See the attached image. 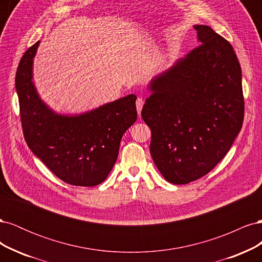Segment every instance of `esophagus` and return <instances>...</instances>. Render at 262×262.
<instances>
[{
	"label": "esophagus",
	"mask_w": 262,
	"mask_h": 262,
	"mask_svg": "<svg viewBox=\"0 0 262 262\" xmlns=\"http://www.w3.org/2000/svg\"><path fill=\"white\" fill-rule=\"evenodd\" d=\"M136 105H137V110H138V114H139V116L141 117V110H142V108H143V105H144V99L142 98V97H139V98L137 99Z\"/></svg>",
	"instance_id": "obj_1"
}]
</instances>
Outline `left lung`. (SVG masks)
Returning <instances> with one entry per match:
<instances>
[{
  "label": "left lung",
  "instance_id": "obj_1",
  "mask_svg": "<svg viewBox=\"0 0 262 262\" xmlns=\"http://www.w3.org/2000/svg\"><path fill=\"white\" fill-rule=\"evenodd\" d=\"M194 29L200 45L150 82L141 113L156 167L175 185L215 167L244 121L242 69L232 45L209 26Z\"/></svg>",
  "mask_w": 262,
  "mask_h": 262
}]
</instances>
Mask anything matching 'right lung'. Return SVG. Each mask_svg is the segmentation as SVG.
Masks as SVG:
<instances>
[{
	"label": "right lung",
	"instance_id": "right-lung-1",
	"mask_svg": "<svg viewBox=\"0 0 262 262\" xmlns=\"http://www.w3.org/2000/svg\"><path fill=\"white\" fill-rule=\"evenodd\" d=\"M39 41L21 57L15 78L24 137L33 153L69 185L101 184L117 161L123 133L137 120L136 95L77 117L55 115L38 97L31 67Z\"/></svg>",
	"mask_w": 262,
	"mask_h": 262
}]
</instances>
